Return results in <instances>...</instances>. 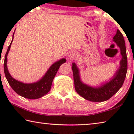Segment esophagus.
Instances as JSON below:
<instances>
[{
  "instance_id": "34e87169",
  "label": "esophagus",
  "mask_w": 134,
  "mask_h": 134,
  "mask_svg": "<svg viewBox=\"0 0 134 134\" xmlns=\"http://www.w3.org/2000/svg\"><path fill=\"white\" fill-rule=\"evenodd\" d=\"M77 57V54L75 53H71L70 55V58L71 59V60H73V59L76 58Z\"/></svg>"
}]
</instances>
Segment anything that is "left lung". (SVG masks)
I'll use <instances>...</instances> for the list:
<instances>
[{
    "label": "left lung",
    "instance_id": "left-lung-1",
    "mask_svg": "<svg viewBox=\"0 0 134 134\" xmlns=\"http://www.w3.org/2000/svg\"><path fill=\"white\" fill-rule=\"evenodd\" d=\"M113 41L121 49L122 58L120 63L121 66L115 74L114 77L109 82L100 87L93 88L86 85L81 82L79 76V71L75 63H72V70L73 72L74 87L77 93L88 100L92 102H103L109 99L121 89L126 77L128 63L126 52L125 42L123 35L119 29H117Z\"/></svg>",
    "mask_w": 134,
    "mask_h": 134
}]
</instances>
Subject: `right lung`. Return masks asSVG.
<instances>
[{
	"mask_svg": "<svg viewBox=\"0 0 134 134\" xmlns=\"http://www.w3.org/2000/svg\"><path fill=\"white\" fill-rule=\"evenodd\" d=\"M13 35H14V33L13 34L12 42L9 46L5 54V57H4L3 67L6 78L12 89L20 96L31 99L40 98L49 92L54 77L56 75L60 65L66 62V60L65 58H63L53 64L47 71L45 75L37 83L25 84L16 80L10 75L8 70L7 65H6L7 64V55L10 50L11 44L13 41Z\"/></svg>",
	"mask_w": 134,
	"mask_h": 134,
	"instance_id": "right-lung-1",
	"label": "right lung"
}]
</instances>
